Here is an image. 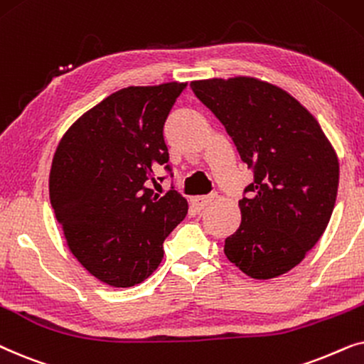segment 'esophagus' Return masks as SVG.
Here are the masks:
<instances>
[{
	"label": "esophagus",
	"mask_w": 364,
	"mask_h": 364,
	"mask_svg": "<svg viewBox=\"0 0 364 364\" xmlns=\"http://www.w3.org/2000/svg\"><path fill=\"white\" fill-rule=\"evenodd\" d=\"M213 200V195H203V196H193L191 198V205L196 208V210H203L208 203Z\"/></svg>",
	"instance_id": "1"
}]
</instances>
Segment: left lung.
<instances>
[{
  "mask_svg": "<svg viewBox=\"0 0 364 364\" xmlns=\"http://www.w3.org/2000/svg\"><path fill=\"white\" fill-rule=\"evenodd\" d=\"M191 90L255 176L240 201L241 225L225 240L226 258L256 279L284 274L331 218L340 181L331 143L314 116L274 85L238 76L193 81Z\"/></svg>",
  "mask_w": 364,
  "mask_h": 364,
  "instance_id": "left-lung-1",
  "label": "left lung"
}]
</instances>
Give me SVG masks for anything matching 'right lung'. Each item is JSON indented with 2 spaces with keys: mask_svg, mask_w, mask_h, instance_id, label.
<instances>
[{
  "mask_svg": "<svg viewBox=\"0 0 364 364\" xmlns=\"http://www.w3.org/2000/svg\"><path fill=\"white\" fill-rule=\"evenodd\" d=\"M186 83L129 86L81 116L58 144L50 200L71 253L116 288L141 283L163 259V243L185 220L188 201L171 186L163 126Z\"/></svg>",
  "mask_w": 364,
  "mask_h": 364,
  "instance_id": "1",
  "label": "right lung"
}]
</instances>
